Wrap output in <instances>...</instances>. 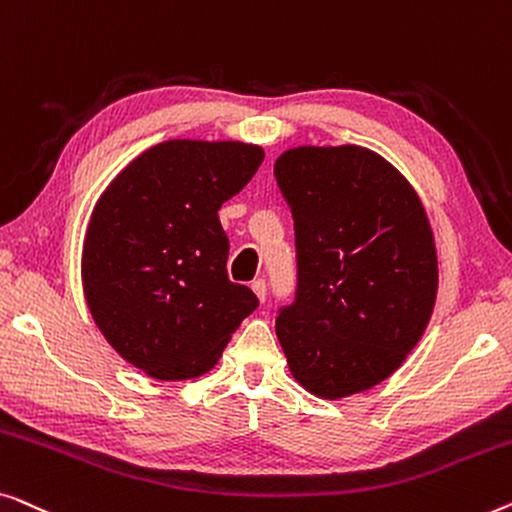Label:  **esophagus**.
Segmentation results:
<instances>
[{
    "mask_svg": "<svg viewBox=\"0 0 512 512\" xmlns=\"http://www.w3.org/2000/svg\"><path fill=\"white\" fill-rule=\"evenodd\" d=\"M250 287H253V292L257 294L259 301L266 299V280L264 278H255L253 283H250Z\"/></svg>",
    "mask_w": 512,
    "mask_h": 512,
    "instance_id": "34e87169",
    "label": "esophagus"
}]
</instances>
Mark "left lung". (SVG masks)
Segmentation results:
<instances>
[{"label":"left lung","instance_id":"left-lung-1","mask_svg":"<svg viewBox=\"0 0 512 512\" xmlns=\"http://www.w3.org/2000/svg\"><path fill=\"white\" fill-rule=\"evenodd\" d=\"M292 211L297 292L276 318L292 376L341 399L383 383L424 334L438 287L427 213L390 162L301 146L273 167Z\"/></svg>","mask_w":512,"mask_h":512}]
</instances>
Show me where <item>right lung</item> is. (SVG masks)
Here are the masks:
<instances>
[{
	"instance_id": "obj_1",
	"label": "right lung",
	"mask_w": 512,
	"mask_h": 512,
	"mask_svg": "<svg viewBox=\"0 0 512 512\" xmlns=\"http://www.w3.org/2000/svg\"><path fill=\"white\" fill-rule=\"evenodd\" d=\"M264 160L239 141L157 143L118 174L92 211L85 301L120 357L157 380L213 369L255 292L227 276L218 211Z\"/></svg>"
}]
</instances>
